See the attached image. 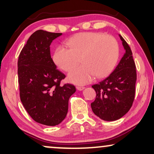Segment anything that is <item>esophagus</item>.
I'll return each instance as SVG.
<instances>
[{"instance_id": "esophagus-1", "label": "esophagus", "mask_w": 154, "mask_h": 154, "mask_svg": "<svg viewBox=\"0 0 154 154\" xmlns=\"http://www.w3.org/2000/svg\"><path fill=\"white\" fill-rule=\"evenodd\" d=\"M76 89L78 90H79V91H81V90H83L85 89V87H80V86H77Z\"/></svg>"}]
</instances>
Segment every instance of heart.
Here are the masks:
<instances>
[{"label": "heart", "mask_w": 154, "mask_h": 154, "mask_svg": "<svg viewBox=\"0 0 154 154\" xmlns=\"http://www.w3.org/2000/svg\"><path fill=\"white\" fill-rule=\"evenodd\" d=\"M69 49L59 46L54 51L53 60L65 71H69L68 80L76 85L90 83L94 75L103 78L111 72L119 60V46L114 38L101 33L85 32L66 41Z\"/></svg>", "instance_id": "1"}]
</instances>
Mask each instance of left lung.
<instances>
[{
	"instance_id": "obj_1",
	"label": "left lung",
	"mask_w": 154,
	"mask_h": 154,
	"mask_svg": "<svg viewBox=\"0 0 154 154\" xmlns=\"http://www.w3.org/2000/svg\"><path fill=\"white\" fill-rule=\"evenodd\" d=\"M119 37L125 50L123 57L108 77L92 86L97 93L92 110L106 121H116L127 113L135 94L137 73L132 52L123 38L120 34Z\"/></svg>"
}]
</instances>
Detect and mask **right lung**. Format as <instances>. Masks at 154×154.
<instances>
[{
    "mask_svg": "<svg viewBox=\"0 0 154 154\" xmlns=\"http://www.w3.org/2000/svg\"><path fill=\"white\" fill-rule=\"evenodd\" d=\"M62 35L35 31L21 51L17 62L21 102L35 122L48 126L64 121L69 98L75 92L71 84L60 85L65 75L57 69L50 55L52 41Z\"/></svg>",
    "mask_w": 154,
    "mask_h": 154,
    "instance_id": "add662e5",
    "label": "right lung"
}]
</instances>
